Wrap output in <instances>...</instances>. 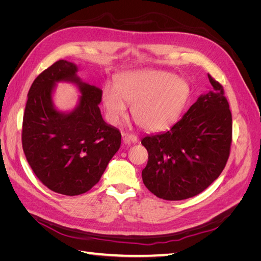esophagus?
I'll list each match as a JSON object with an SVG mask.
<instances>
[{"label": "esophagus", "instance_id": "34e87169", "mask_svg": "<svg viewBox=\"0 0 261 261\" xmlns=\"http://www.w3.org/2000/svg\"><path fill=\"white\" fill-rule=\"evenodd\" d=\"M123 141L125 144H129V143L136 144L138 143V138L137 136L133 135V134H125V135H123Z\"/></svg>", "mask_w": 261, "mask_h": 261}]
</instances>
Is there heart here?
<instances>
[{"instance_id":"b5f03b06","label":"heart","mask_w":261,"mask_h":261,"mask_svg":"<svg viewBox=\"0 0 261 261\" xmlns=\"http://www.w3.org/2000/svg\"><path fill=\"white\" fill-rule=\"evenodd\" d=\"M191 93V85L184 78L164 70L137 69L116 75L114 87L102 89L101 103L110 124L123 120L127 103L141 128L162 132L179 120Z\"/></svg>"}]
</instances>
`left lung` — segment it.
<instances>
[{"label": "left lung", "mask_w": 261, "mask_h": 261, "mask_svg": "<svg viewBox=\"0 0 261 261\" xmlns=\"http://www.w3.org/2000/svg\"><path fill=\"white\" fill-rule=\"evenodd\" d=\"M208 77L212 89L199 96L170 130L141 140L149 155L141 172L144 184L159 198L183 200L198 195L225 167L232 114L222 86Z\"/></svg>", "instance_id": "left-lung-1"}]
</instances>
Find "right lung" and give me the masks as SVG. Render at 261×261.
Listing matches in <instances>:
<instances>
[{
	"mask_svg": "<svg viewBox=\"0 0 261 261\" xmlns=\"http://www.w3.org/2000/svg\"><path fill=\"white\" fill-rule=\"evenodd\" d=\"M80 67L60 60L39 75L28 92L22 120V149L37 177L66 196L88 192L100 180L121 146V133L107 124L99 105L102 90L77 76ZM59 82L81 92L70 112H60L53 94Z\"/></svg>",
	"mask_w": 261,
	"mask_h": 261,
	"instance_id": "obj_1",
	"label": "right lung"
}]
</instances>
